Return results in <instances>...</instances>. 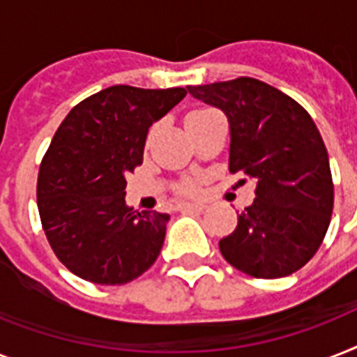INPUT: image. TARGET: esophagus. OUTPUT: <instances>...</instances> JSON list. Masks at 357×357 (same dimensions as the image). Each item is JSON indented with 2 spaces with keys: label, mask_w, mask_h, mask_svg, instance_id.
Segmentation results:
<instances>
[{
  "label": "esophagus",
  "mask_w": 357,
  "mask_h": 357,
  "mask_svg": "<svg viewBox=\"0 0 357 357\" xmlns=\"http://www.w3.org/2000/svg\"><path fill=\"white\" fill-rule=\"evenodd\" d=\"M204 204H179L178 211H204Z\"/></svg>",
  "instance_id": "obj_1"
}]
</instances>
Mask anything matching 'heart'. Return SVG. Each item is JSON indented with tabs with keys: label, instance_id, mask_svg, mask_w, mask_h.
I'll return each mask as SVG.
<instances>
[{
	"label": "heart",
	"instance_id": "b5f03b06",
	"mask_svg": "<svg viewBox=\"0 0 357 357\" xmlns=\"http://www.w3.org/2000/svg\"><path fill=\"white\" fill-rule=\"evenodd\" d=\"M213 114H217V111H213V109H207V107H200V109H192L189 114H187V126L192 122H198V120H204L207 116H213ZM196 190H198V185L195 181H183V183L178 187V192L181 195H196Z\"/></svg>",
	"mask_w": 357,
	"mask_h": 357
}]
</instances>
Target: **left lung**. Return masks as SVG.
<instances>
[{
	"label": "left lung",
	"mask_w": 357,
	"mask_h": 357,
	"mask_svg": "<svg viewBox=\"0 0 357 357\" xmlns=\"http://www.w3.org/2000/svg\"><path fill=\"white\" fill-rule=\"evenodd\" d=\"M229 120V172L257 181L254 204L220 238L237 271L274 280L300 271L324 241L333 211L328 151L298 102L254 77L187 86Z\"/></svg>",
	"instance_id": "1"
}]
</instances>
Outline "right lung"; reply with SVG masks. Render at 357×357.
Listing matches in <instances>:
<instances>
[{
  "instance_id": "obj_1",
  "label": "right lung",
  "mask_w": 357,
  "mask_h": 357,
  "mask_svg": "<svg viewBox=\"0 0 357 357\" xmlns=\"http://www.w3.org/2000/svg\"><path fill=\"white\" fill-rule=\"evenodd\" d=\"M187 91L114 85L79 102L42 157L36 204L47 243L75 276L123 285L161 252L168 215L126 206V178L142 165L148 129Z\"/></svg>"
}]
</instances>
